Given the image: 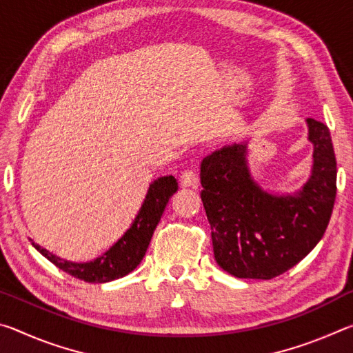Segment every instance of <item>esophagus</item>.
<instances>
[{"mask_svg":"<svg viewBox=\"0 0 353 353\" xmlns=\"http://www.w3.org/2000/svg\"><path fill=\"white\" fill-rule=\"evenodd\" d=\"M181 185L182 187H191L198 188L199 187V177L196 174L194 170H187L182 172L181 176Z\"/></svg>","mask_w":353,"mask_h":353,"instance_id":"1","label":"esophagus"}]
</instances>
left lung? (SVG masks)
I'll list each match as a JSON object with an SVG mask.
<instances>
[{"label": "left lung", "mask_w": 353, "mask_h": 353, "mask_svg": "<svg viewBox=\"0 0 353 353\" xmlns=\"http://www.w3.org/2000/svg\"><path fill=\"white\" fill-rule=\"evenodd\" d=\"M313 168L292 194H274L254 181L248 143H232L201 163V198L212 227L214 260L238 279L270 280L297 265L324 236L336 198L330 130L307 119Z\"/></svg>", "instance_id": "left-lung-1"}]
</instances>
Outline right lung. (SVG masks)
I'll return each mask as SVG.
<instances>
[{
  "instance_id": "obj_1",
  "label": "right lung",
  "mask_w": 353,
  "mask_h": 353,
  "mask_svg": "<svg viewBox=\"0 0 353 353\" xmlns=\"http://www.w3.org/2000/svg\"><path fill=\"white\" fill-rule=\"evenodd\" d=\"M177 188V181L172 176L155 179L149 185L146 198L143 201L140 210L129 229L124 232V235L109 250H105L103 255H99L93 261H67L62 260L61 256L52 255L50 250L40 248L39 244L32 243V246L41 255L46 256L52 265H56L59 270L65 271L76 279L83 280V282L105 283L110 282V280L121 279L140 265L149 243H151L155 227H157L165 212V207Z\"/></svg>"
}]
</instances>
